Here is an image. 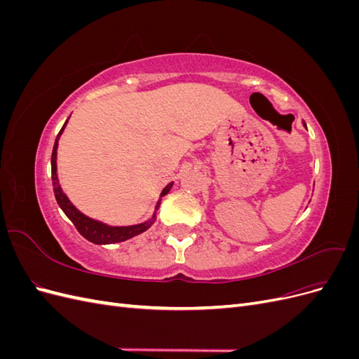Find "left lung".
I'll return each instance as SVG.
<instances>
[{
  "instance_id": "1",
  "label": "left lung",
  "mask_w": 359,
  "mask_h": 359,
  "mask_svg": "<svg viewBox=\"0 0 359 359\" xmlns=\"http://www.w3.org/2000/svg\"><path fill=\"white\" fill-rule=\"evenodd\" d=\"M304 126H306V124H304Z\"/></svg>"
}]
</instances>
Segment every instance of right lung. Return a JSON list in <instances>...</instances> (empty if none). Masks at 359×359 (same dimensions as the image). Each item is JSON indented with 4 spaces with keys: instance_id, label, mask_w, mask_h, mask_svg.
<instances>
[{
    "instance_id": "right-lung-1",
    "label": "right lung",
    "mask_w": 359,
    "mask_h": 359,
    "mask_svg": "<svg viewBox=\"0 0 359 359\" xmlns=\"http://www.w3.org/2000/svg\"><path fill=\"white\" fill-rule=\"evenodd\" d=\"M69 121V119H67ZM67 121L64 123L62 128L60 130V133L55 139V144H53V149H52V158H50V169H52V186H53V193H55V199L60 205V208L64 211L69 219L72 220V223L74 224L76 229L78 232L85 238V240H88L94 244H114V243H123L130 240V238H133L139 233L145 232L148 227L156 222V214L153 215V219L145 222V223H140V224H135V226H107L104 223H100L97 220L90 219V217L83 215L79 210H76L74 206L72 205V202L69 201V198L66 194L62 193L61 187H60V182H58V177H57V148H58V139L62 133L64 127H66ZM172 184H168L165 187V190L161 191V196H165V194L169 193ZM160 201L156 205V210H158L160 206Z\"/></svg>"
}]
</instances>
